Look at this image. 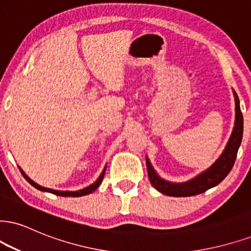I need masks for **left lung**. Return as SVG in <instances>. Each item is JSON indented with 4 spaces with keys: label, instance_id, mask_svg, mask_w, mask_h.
<instances>
[{
    "label": "left lung",
    "instance_id": "left-lung-1",
    "mask_svg": "<svg viewBox=\"0 0 251 251\" xmlns=\"http://www.w3.org/2000/svg\"><path fill=\"white\" fill-rule=\"evenodd\" d=\"M233 93L235 99V122L233 131H231L229 140L226 144L225 150L222 151L220 157L208 169L186 181L173 182L160 177L153 169V166L151 165L149 158L145 157L150 182L157 191L169 197L197 196V194L203 193L209 188L216 186L227 177V175L233 168L235 159H236L237 151H239L243 136V116L241 113L240 100L234 89Z\"/></svg>",
    "mask_w": 251,
    "mask_h": 251
}]
</instances>
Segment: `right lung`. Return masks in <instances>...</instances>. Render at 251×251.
I'll return each instance as SVG.
<instances>
[{
    "label": "right lung",
    "mask_w": 251,
    "mask_h": 251,
    "mask_svg": "<svg viewBox=\"0 0 251 251\" xmlns=\"http://www.w3.org/2000/svg\"><path fill=\"white\" fill-rule=\"evenodd\" d=\"M107 166V165H106ZM106 166H104V169L102 170L101 175L99 176V178L95 180L93 184L89 185V186L85 187V188H81V190H78V191H58V190H53V188H48V187H44V186H40V185L37 184L32 180V179L29 178L26 176V173L22 170L20 166V171L22 175H23V177L26 179L27 182H30L31 185H32L33 187L37 188V190L39 191H43V192H49V193H52V194H55V196H60V197H82V196H87V194L92 193V192H94L97 188L100 186V184L102 182V179H103V176H104V172H106Z\"/></svg>",
    "instance_id": "obj_1"
}]
</instances>
